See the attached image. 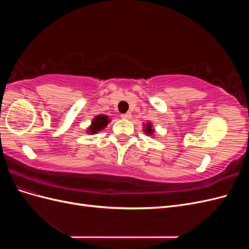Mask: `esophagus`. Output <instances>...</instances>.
<instances>
[{"label": "esophagus", "mask_w": 249, "mask_h": 249, "mask_svg": "<svg viewBox=\"0 0 249 249\" xmlns=\"http://www.w3.org/2000/svg\"><path fill=\"white\" fill-rule=\"evenodd\" d=\"M131 116H132V114H131L130 112L124 113V114H122V118H124V119H130Z\"/></svg>", "instance_id": "esophagus-1"}]
</instances>
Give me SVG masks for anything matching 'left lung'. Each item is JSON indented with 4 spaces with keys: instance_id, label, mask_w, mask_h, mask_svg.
I'll use <instances>...</instances> for the list:
<instances>
[{
    "instance_id": "obj_1",
    "label": "left lung",
    "mask_w": 249,
    "mask_h": 249,
    "mask_svg": "<svg viewBox=\"0 0 249 249\" xmlns=\"http://www.w3.org/2000/svg\"><path fill=\"white\" fill-rule=\"evenodd\" d=\"M144 127H145V129H144V132L147 134V135H149V136H150V135H153V133H154V129H153V127H152V124H144Z\"/></svg>"
}]
</instances>
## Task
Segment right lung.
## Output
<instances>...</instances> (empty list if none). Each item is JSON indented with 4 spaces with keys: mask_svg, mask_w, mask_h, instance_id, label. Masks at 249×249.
<instances>
[{
    "mask_svg": "<svg viewBox=\"0 0 249 249\" xmlns=\"http://www.w3.org/2000/svg\"><path fill=\"white\" fill-rule=\"evenodd\" d=\"M110 122V119L107 115H97L92 120V124L88 127L89 134H95L99 131H102L104 127H106Z\"/></svg>",
    "mask_w": 249,
    "mask_h": 249,
    "instance_id": "obj_1",
    "label": "right lung"
}]
</instances>
